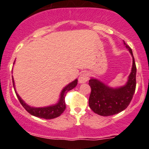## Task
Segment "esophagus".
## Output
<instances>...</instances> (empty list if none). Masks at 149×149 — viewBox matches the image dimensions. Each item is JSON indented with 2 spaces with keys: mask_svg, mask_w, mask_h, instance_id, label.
Segmentation results:
<instances>
[{
  "mask_svg": "<svg viewBox=\"0 0 149 149\" xmlns=\"http://www.w3.org/2000/svg\"><path fill=\"white\" fill-rule=\"evenodd\" d=\"M89 80V73L87 72H83L80 74L78 78L79 84H84L86 83Z\"/></svg>",
  "mask_w": 149,
  "mask_h": 149,
  "instance_id": "obj_1",
  "label": "esophagus"
}]
</instances>
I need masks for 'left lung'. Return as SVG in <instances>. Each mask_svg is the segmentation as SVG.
I'll use <instances>...</instances> for the list:
<instances>
[{
  "label": "left lung",
  "mask_w": 149,
  "mask_h": 149,
  "mask_svg": "<svg viewBox=\"0 0 149 149\" xmlns=\"http://www.w3.org/2000/svg\"><path fill=\"white\" fill-rule=\"evenodd\" d=\"M133 57L131 72L128 80L123 86L112 88L98 79L91 78L89 84L91 93L89 98V105L94 113L103 116H108L119 113L125 110L131 103L136 89V67L131 48L124 42Z\"/></svg>",
  "instance_id": "obj_1"
}]
</instances>
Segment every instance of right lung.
<instances>
[{"label": "right lung", "mask_w": 149, "mask_h": 149, "mask_svg": "<svg viewBox=\"0 0 149 149\" xmlns=\"http://www.w3.org/2000/svg\"><path fill=\"white\" fill-rule=\"evenodd\" d=\"M13 87H14V89H15V94H16L19 101H20L21 104L23 106L24 108L25 109V110L28 112L29 113L34 116L41 118V119H54V118L60 116L63 113V111L65 110V95H66V93H68V91L72 90V89H74V88L77 86V80L76 79V80H74V81H72V83L68 84L65 87H64V89L62 90L61 94H60V98L58 101V103H56V104L54 105H52V106L45 107H30L29 106V105H27V104H26L25 102H24L22 98H21V97L18 95V93H16V91H15V84H14L13 78Z\"/></svg>", "instance_id": "1"}]
</instances>
